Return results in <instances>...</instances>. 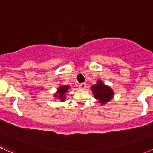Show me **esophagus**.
<instances>
[{
  "label": "esophagus",
  "mask_w": 153,
  "mask_h": 153,
  "mask_svg": "<svg viewBox=\"0 0 153 153\" xmlns=\"http://www.w3.org/2000/svg\"><path fill=\"white\" fill-rule=\"evenodd\" d=\"M86 84H85V83H82V84H81L79 85L80 89H84L86 88Z\"/></svg>",
  "instance_id": "esophagus-1"
}]
</instances>
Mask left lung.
<instances>
[{"label":"left lung","mask_w":153,"mask_h":153,"mask_svg":"<svg viewBox=\"0 0 153 153\" xmlns=\"http://www.w3.org/2000/svg\"><path fill=\"white\" fill-rule=\"evenodd\" d=\"M93 92L95 99L98 100V102L101 104H105L112 98L113 91L109 86L104 85L101 81H98L96 84L93 85L91 88Z\"/></svg>","instance_id":"obj_1"}]
</instances>
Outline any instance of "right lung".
Returning a JSON list of instances; mask_svg holds the SVG:
<instances>
[{"label": "right lung", "instance_id": "add662e5", "mask_svg": "<svg viewBox=\"0 0 153 153\" xmlns=\"http://www.w3.org/2000/svg\"><path fill=\"white\" fill-rule=\"evenodd\" d=\"M69 86H61V87H59L58 90V94H56L55 96L59 95V96H58V98L60 99V101H64L66 98V97L64 96V93H65L68 89H69Z\"/></svg>", "mask_w": 153, "mask_h": 153}]
</instances>
